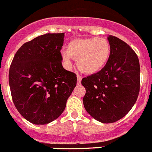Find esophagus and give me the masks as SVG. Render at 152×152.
I'll return each instance as SVG.
<instances>
[{"label":"esophagus","instance_id":"esophagus-1","mask_svg":"<svg viewBox=\"0 0 152 152\" xmlns=\"http://www.w3.org/2000/svg\"><path fill=\"white\" fill-rule=\"evenodd\" d=\"M81 81H82V76L78 75L77 76V83L78 84H80V83H81Z\"/></svg>","mask_w":152,"mask_h":152}]
</instances>
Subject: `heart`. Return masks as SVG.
<instances>
[{
  "label": "heart",
  "mask_w": 152,
  "mask_h": 152,
  "mask_svg": "<svg viewBox=\"0 0 152 152\" xmlns=\"http://www.w3.org/2000/svg\"><path fill=\"white\" fill-rule=\"evenodd\" d=\"M110 55V45L102 38L74 39L69 42L66 50L61 52L64 64L69 67L72 58L76 59L79 70L93 74L105 66Z\"/></svg>",
  "instance_id": "b5f03b06"
}]
</instances>
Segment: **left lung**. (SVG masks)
I'll use <instances>...</instances> for the list:
<instances>
[{"label": "left lung", "instance_id": "1", "mask_svg": "<svg viewBox=\"0 0 152 152\" xmlns=\"http://www.w3.org/2000/svg\"><path fill=\"white\" fill-rule=\"evenodd\" d=\"M110 55L98 73L82 79L86 88L83 104L99 122L110 124L126 116L138 98L140 65L136 52L117 37L107 38Z\"/></svg>", "mask_w": 152, "mask_h": 152}]
</instances>
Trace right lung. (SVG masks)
<instances>
[{
    "label": "right lung",
    "mask_w": 152,
    "mask_h": 152,
    "mask_svg": "<svg viewBox=\"0 0 152 152\" xmlns=\"http://www.w3.org/2000/svg\"><path fill=\"white\" fill-rule=\"evenodd\" d=\"M64 33H47L26 42L9 70L12 99L19 113L34 124L52 122L66 107L77 77L62 66Z\"/></svg>",
    "instance_id": "1"
}]
</instances>
